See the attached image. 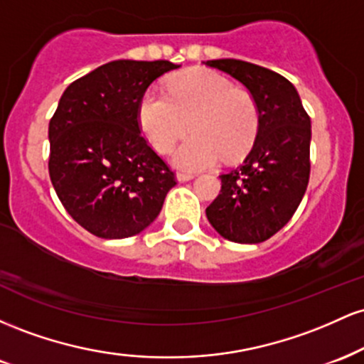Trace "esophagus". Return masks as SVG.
Here are the masks:
<instances>
[{"mask_svg": "<svg viewBox=\"0 0 364 364\" xmlns=\"http://www.w3.org/2000/svg\"><path fill=\"white\" fill-rule=\"evenodd\" d=\"M176 178H178V181H190V179L195 178V174H191V173H178Z\"/></svg>", "mask_w": 364, "mask_h": 364, "instance_id": "34e87169", "label": "esophagus"}]
</instances>
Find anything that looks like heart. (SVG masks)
I'll list each match as a JSON object with an SVG mask.
<instances>
[{
    "label": "heart",
    "mask_w": 364,
    "mask_h": 364,
    "mask_svg": "<svg viewBox=\"0 0 364 364\" xmlns=\"http://www.w3.org/2000/svg\"><path fill=\"white\" fill-rule=\"evenodd\" d=\"M139 124L157 152L174 150L173 162L185 171L205 169L223 156L243 157L258 135L260 109L252 92L236 89L223 75L205 68L188 70L168 83V95L147 90L139 102Z\"/></svg>",
    "instance_id": "obj_1"
}]
</instances>
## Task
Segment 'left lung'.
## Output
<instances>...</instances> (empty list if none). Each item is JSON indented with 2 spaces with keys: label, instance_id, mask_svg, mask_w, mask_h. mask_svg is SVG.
<instances>
[{
  "label": "left lung",
  "instance_id": "1",
  "mask_svg": "<svg viewBox=\"0 0 364 364\" xmlns=\"http://www.w3.org/2000/svg\"><path fill=\"white\" fill-rule=\"evenodd\" d=\"M252 92L260 109L258 135L243 164L220 174V193L205 214L225 240L262 243L291 220L310 179L311 121L282 75L240 60H212Z\"/></svg>",
  "mask_w": 364,
  "mask_h": 364
}]
</instances>
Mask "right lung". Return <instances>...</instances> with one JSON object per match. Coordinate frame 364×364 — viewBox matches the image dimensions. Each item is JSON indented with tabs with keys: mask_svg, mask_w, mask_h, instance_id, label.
I'll return each instance as SVG.
<instances>
[{
	"mask_svg": "<svg viewBox=\"0 0 364 364\" xmlns=\"http://www.w3.org/2000/svg\"><path fill=\"white\" fill-rule=\"evenodd\" d=\"M174 63L118 60L70 83L49 121V176L58 198L90 235H139L176 185L140 133L139 102Z\"/></svg>",
	"mask_w": 364,
	"mask_h": 364,
	"instance_id": "right-lung-1",
	"label": "right lung"
}]
</instances>
